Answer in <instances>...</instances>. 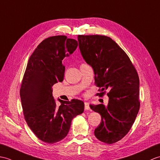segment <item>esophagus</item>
Listing matches in <instances>:
<instances>
[{"label":"esophagus","mask_w":160,"mask_h":160,"mask_svg":"<svg viewBox=\"0 0 160 160\" xmlns=\"http://www.w3.org/2000/svg\"><path fill=\"white\" fill-rule=\"evenodd\" d=\"M84 105H85V110H86V111H88V110L90 109V108L89 106V103H88V102H85Z\"/></svg>","instance_id":"1"}]
</instances>
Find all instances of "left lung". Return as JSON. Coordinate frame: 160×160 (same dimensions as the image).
<instances>
[{"label": "left lung", "mask_w": 160, "mask_h": 160, "mask_svg": "<svg viewBox=\"0 0 160 160\" xmlns=\"http://www.w3.org/2000/svg\"><path fill=\"white\" fill-rule=\"evenodd\" d=\"M81 55L94 72L95 84L102 97L109 90L107 107L90 105L101 116L94 135L102 142L111 144L125 137L140 109V81L137 71L126 52L112 38L105 35H78Z\"/></svg>", "instance_id": "8db88e82"}]
</instances>
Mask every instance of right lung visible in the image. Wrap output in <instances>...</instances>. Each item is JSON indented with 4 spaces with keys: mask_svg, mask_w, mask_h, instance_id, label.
I'll use <instances>...</instances> for the list:
<instances>
[{
    "mask_svg": "<svg viewBox=\"0 0 160 160\" xmlns=\"http://www.w3.org/2000/svg\"><path fill=\"white\" fill-rule=\"evenodd\" d=\"M78 42L65 35H56L42 41L28 62L20 94L28 126L39 139L48 144L63 140L73 118L84 111V102L78 99H58L56 105L52 86L63 80V60L76 50Z\"/></svg>",
    "mask_w": 160,
    "mask_h": 160,
    "instance_id": "1",
    "label": "right lung"
}]
</instances>
